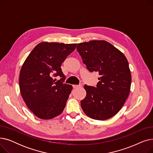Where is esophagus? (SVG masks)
<instances>
[{"instance_id": "34e87169", "label": "esophagus", "mask_w": 153, "mask_h": 153, "mask_svg": "<svg viewBox=\"0 0 153 153\" xmlns=\"http://www.w3.org/2000/svg\"><path fill=\"white\" fill-rule=\"evenodd\" d=\"M82 85L81 84H79V85H72V87H73L74 89H77V88L81 87H82Z\"/></svg>"}]
</instances>
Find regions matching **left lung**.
<instances>
[{
	"mask_svg": "<svg viewBox=\"0 0 153 153\" xmlns=\"http://www.w3.org/2000/svg\"><path fill=\"white\" fill-rule=\"evenodd\" d=\"M77 50L91 72H99L96 87L85 85L87 94L81 105L94 120H105L116 115L129 95L131 76L125 55L110 43L94 40L79 43Z\"/></svg>",
	"mask_w": 153,
	"mask_h": 153,
	"instance_id": "1",
	"label": "left lung"
}]
</instances>
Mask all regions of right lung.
Here are the masks:
<instances>
[{"mask_svg":"<svg viewBox=\"0 0 153 153\" xmlns=\"http://www.w3.org/2000/svg\"><path fill=\"white\" fill-rule=\"evenodd\" d=\"M77 44L42 42L30 53L22 67L19 84L24 102L38 118L51 119L60 115L72 89L63 83L61 68ZM59 76L58 81L54 76Z\"/></svg>","mask_w":153,"mask_h":153,"instance_id":"add662e5","label":"right lung"}]
</instances>
